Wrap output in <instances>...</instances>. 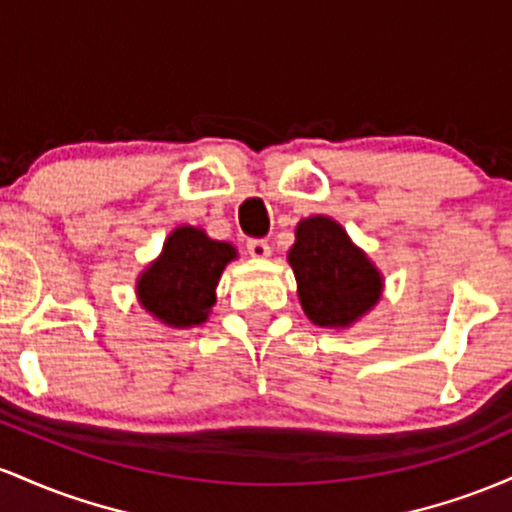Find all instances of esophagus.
<instances>
[{
	"mask_svg": "<svg viewBox=\"0 0 512 512\" xmlns=\"http://www.w3.org/2000/svg\"><path fill=\"white\" fill-rule=\"evenodd\" d=\"M246 251H249L251 258H258V261L271 256V246H268V241L263 239H251L249 244H246Z\"/></svg>",
	"mask_w": 512,
	"mask_h": 512,
	"instance_id": "obj_1",
	"label": "esophagus"
}]
</instances>
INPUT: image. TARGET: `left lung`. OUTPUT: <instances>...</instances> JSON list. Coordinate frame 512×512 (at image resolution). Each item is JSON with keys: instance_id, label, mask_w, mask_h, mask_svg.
Returning <instances> with one entry per match:
<instances>
[{"instance_id": "left-lung-1", "label": "left lung", "mask_w": 512, "mask_h": 512, "mask_svg": "<svg viewBox=\"0 0 512 512\" xmlns=\"http://www.w3.org/2000/svg\"><path fill=\"white\" fill-rule=\"evenodd\" d=\"M287 263L304 314L321 329H350L382 300V271L333 217L297 222Z\"/></svg>"}]
</instances>
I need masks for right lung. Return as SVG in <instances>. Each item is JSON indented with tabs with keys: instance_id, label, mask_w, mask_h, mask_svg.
Segmentation results:
<instances>
[{
	"instance_id": "obj_1",
	"label": "right lung",
	"mask_w": 512,
	"mask_h": 512,
	"mask_svg": "<svg viewBox=\"0 0 512 512\" xmlns=\"http://www.w3.org/2000/svg\"><path fill=\"white\" fill-rule=\"evenodd\" d=\"M237 256V246L210 239L205 229L193 225L171 229L162 254L137 275V302L169 329L205 324L217 302L215 290L222 271Z\"/></svg>"
}]
</instances>
